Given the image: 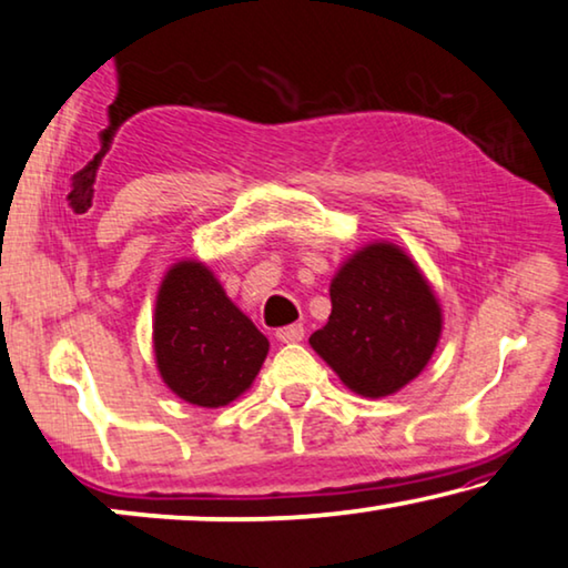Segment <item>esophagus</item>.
Segmentation results:
<instances>
[{
	"label": "esophagus",
	"instance_id": "1",
	"mask_svg": "<svg viewBox=\"0 0 568 568\" xmlns=\"http://www.w3.org/2000/svg\"><path fill=\"white\" fill-rule=\"evenodd\" d=\"M275 337L283 342V345H293V342L303 339V324H287L275 332Z\"/></svg>",
	"mask_w": 568,
	"mask_h": 568
}]
</instances>
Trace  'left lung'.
I'll use <instances>...</instances> for the list:
<instances>
[{"label":"left lung","mask_w":568,"mask_h":568,"mask_svg":"<svg viewBox=\"0 0 568 568\" xmlns=\"http://www.w3.org/2000/svg\"><path fill=\"white\" fill-rule=\"evenodd\" d=\"M332 314L308 342L347 388L388 396L417 378L443 329L440 303L394 244L353 254L329 287Z\"/></svg>","instance_id":"1"}]
</instances>
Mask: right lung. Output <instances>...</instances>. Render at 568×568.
<instances>
[{
	"label": "right lung",
	"mask_w": 568,
	"mask_h": 568,
	"mask_svg": "<svg viewBox=\"0 0 568 568\" xmlns=\"http://www.w3.org/2000/svg\"><path fill=\"white\" fill-rule=\"evenodd\" d=\"M270 342L223 293L203 262H180L159 287L154 353L166 386L215 409L252 386Z\"/></svg>",
	"instance_id": "obj_1"
}]
</instances>
